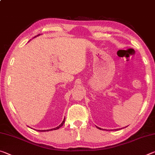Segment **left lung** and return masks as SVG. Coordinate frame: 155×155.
Masks as SVG:
<instances>
[{"label": "left lung", "instance_id": "obj_1", "mask_svg": "<svg viewBox=\"0 0 155 155\" xmlns=\"http://www.w3.org/2000/svg\"><path fill=\"white\" fill-rule=\"evenodd\" d=\"M98 128H99V127H98ZM100 129H101V128H100ZM120 130V128H117V129H115V130Z\"/></svg>", "mask_w": 155, "mask_h": 155}]
</instances>
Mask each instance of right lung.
Masks as SVG:
<instances>
[{"instance_id":"add662e5","label":"right lung","mask_w":155,"mask_h":155,"mask_svg":"<svg viewBox=\"0 0 155 155\" xmlns=\"http://www.w3.org/2000/svg\"><path fill=\"white\" fill-rule=\"evenodd\" d=\"M39 35H40V34H39V35H38L37 36H39ZM37 36H35L33 38H36ZM64 122H65V118L64 119V121H63L62 122H61V124H60V125H59L58 127H55V128H51V129H48V130H38V131H41V132H45V131H50V130H57V129H58V128H59L60 127H62L63 125H64Z\"/></svg>"}]
</instances>
